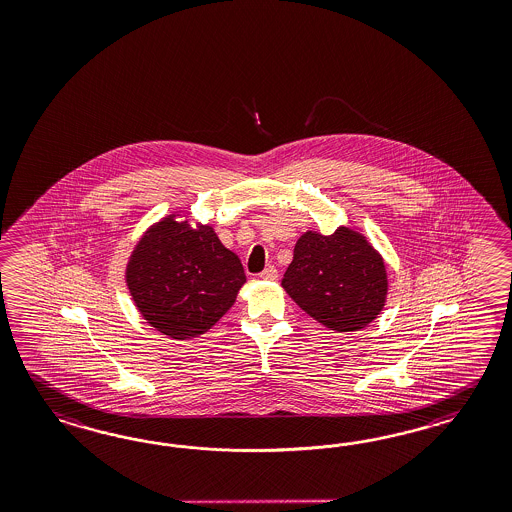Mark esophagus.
I'll use <instances>...</instances> for the list:
<instances>
[{"label":"esophagus","mask_w":512,"mask_h":512,"mask_svg":"<svg viewBox=\"0 0 512 512\" xmlns=\"http://www.w3.org/2000/svg\"><path fill=\"white\" fill-rule=\"evenodd\" d=\"M259 278L264 279V281H274V279H278V270L274 266H266L263 272L259 274Z\"/></svg>","instance_id":"1"}]
</instances>
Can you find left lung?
<instances>
[{"mask_svg": "<svg viewBox=\"0 0 512 512\" xmlns=\"http://www.w3.org/2000/svg\"><path fill=\"white\" fill-rule=\"evenodd\" d=\"M285 293L317 323L336 332L370 325L387 302V266L364 234L349 227L308 231L281 279Z\"/></svg>", "mask_w": 512, "mask_h": 512, "instance_id": "obj_1", "label": "left lung"}]
</instances>
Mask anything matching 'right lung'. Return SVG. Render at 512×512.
<instances>
[{
	"instance_id": "1",
	"label": "right lung",
	"mask_w": 512,
	"mask_h": 512,
	"mask_svg": "<svg viewBox=\"0 0 512 512\" xmlns=\"http://www.w3.org/2000/svg\"><path fill=\"white\" fill-rule=\"evenodd\" d=\"M125 281L148 325L172 340H189L231 310L246 274L210 225L193 229L172 214L140 238Z\"/></svg>"
}]
</instances>
